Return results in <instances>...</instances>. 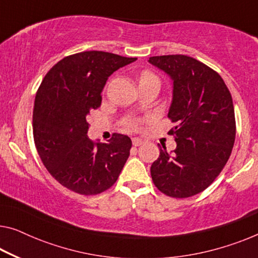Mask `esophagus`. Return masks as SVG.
Here are the masks:
<instances>
[{"mask_svg":"<svg viewBox=\"0 0 258 258\" xmlns=\"http://www.w3.org/2000/svg\"><path fill=\"white\" fill-rule=\"evenodd\" d=\"M132 144H133V146H136V147H138V146H140V145L144 144V141H142L141 139H139V138H133Z\"/></svg>","mask_w":258,"mask_h":258,"instance_id":"34e87169","label":"esophagus"}]
</instances>
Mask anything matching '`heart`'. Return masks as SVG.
I'll use <instances>...</instances> for the list:
<instances>
[{"instance_id": "1", "label": "heart", "mask_w": 258, "mask_h": 258, "mask_svg": "<svg viewBox=\"0 0 258 258\" xmlns=\"http://www.w3.org/2000/svg\"><path fill=\"white\" fill-rule=\"evenodd\" d=\"M152 80L159 81L156 76L151 72H144L140 76V82H144V81H152ZM126 126L131 130H137L139 127V121L136 120V119H130V120L126 121Z\"/></svg>"}]
</instances>
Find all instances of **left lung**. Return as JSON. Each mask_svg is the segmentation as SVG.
I'll list each match as a JSON object with an SVG mask.
<instances>
[{"instance_id":"obj_1","label":"left lung","mask_w":258,"mask_h":258,"mask_svg":"<svg viewBox=\"0 0 258 258\" xmlns=\"http://www.w3.org/2000/svg\"><path fill=\"white\" fill-rule=\"evenodd\" d=\"M148 62L174 82L168 117L176 124L169 134L177 144L171 153L160 147L152 179L169 197H192L213 183L232 153L236 133L232 95L217 72L191 56H152Z\"/></svg>"}]
</instances>
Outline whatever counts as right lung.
<instances>
[{
    "label": "right lung",
    "mask_w": 258,
    "mask_h": 258,
    "mask_svg": "<svg viewBox=\"0 0 258 258\" xmlns=\"http://www.w3.org/2000/svg\"><path fill=\"white\" fill-rule=\"evenodd\" d=\"M137 57L87 51L63 57L49 69L33 106V139L44 166L61 185L84 196L113 185L132 141L114 133L107 144L88 138L87 116L102 103L109 76Z\"/></svg>",
    "instance_id": "obj_1"
}]
</instances>
